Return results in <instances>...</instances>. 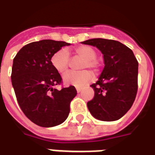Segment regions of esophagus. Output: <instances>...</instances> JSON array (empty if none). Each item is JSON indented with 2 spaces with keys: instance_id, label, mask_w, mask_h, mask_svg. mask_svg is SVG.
Returning <instances> with one entry per match:
<instances>
[{
  "instance_id": "esophagus-1",
  "label": "esophagus",
  "mask_w": 155,
  "mask_h": 155,
  "mask_svg": "<svg viewBox=\"0 0 155 155\" xmlns=\"http://www.w3.org/2000/svg\"><path fill=\"white\" fill-rule=\"evenodd\" d=\"M76 91H77L78 93H80L82 91V88H80V87H76Z\"/></svg>"
}]
</instances>
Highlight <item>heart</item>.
Segmentation results:
<instances>
[{
	"instance_id": "obj_1",
	"label": "heart",
	"mask_w": 155,
	"mask_h": 155,
	"mask_svg": "<svg viewBox=\"0 0 155 155\" xmlns=\"http://www.w3.org/2000/svg\"><path fill=\"white\" fill-rule=\"evenodd\" d=\"M75 54L79 57L84 59L80 64L81 69L91 68L95 72L99 69V64L96 60V51L89 46H80L75 48ZM70 56L66 48L58 50L52 55L51 63L53 68L60 73H64L68 69ZM92 74L88 70H82L79 71H70L65 74L63 77L64 84L67 85H73L75 87H84L92 80Z\"/></svg>"
}]
</instances>
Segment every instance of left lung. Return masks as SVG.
I'll return each mask as SVG.
<instances>
[{"instance_id":"obj_1","label":"left lung","mask_w":155,"mask_h":155,"mask_svg":"<svg viewBox=\"0 0 155 155\" xmlns=\"http://www.w3.org/2000/svg\"><path fill=\"white\" fill-rule=\"evenodd\" d=\"M81 43L97 48L105 65L98 81L91 85L95 95L87 102L89 111L101 121L118 120L136 97L139 63L131 49L119 41L95 38Z\"/></svg>"}]
</instances>
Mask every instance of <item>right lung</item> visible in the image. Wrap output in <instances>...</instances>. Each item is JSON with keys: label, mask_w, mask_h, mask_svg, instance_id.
Instances as JSON below:
<instances>
[{"label": "right lung", "mask_w": 155, "mask_h": 155, "mask_svg": "<svg viewBox=\"0 0 155 155\" xmlns=\"http://www.w3.org/2000/svg\"><path fill=\"white\" fill-rule=\"evenodd\" d=\"M69 45L52 40L32 42L13 59L11 80L17 102L28 119L40 127H51L64 123L70 112V103L77 94L74 86L53 88L62 78L51 58Z\"/></svg>", "instance_id": "right-lung-1"}]
</instances>
